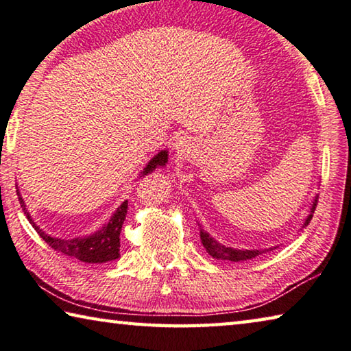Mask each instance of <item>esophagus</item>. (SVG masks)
Here are the masks:
<instances>
[{
    "instance_id": "esophagus-1",
    "label": "esophagus",
    "mask_w": 351,
    "mask_h": 351,
    "mask_svg": "<svg viewBox=\"0 0 351 351\" xmlns=\"http://www.w3.org/2000/svg\"><path fill=\"white\" fill-rule=\"evenodd\" d=\"M188 146V138L186 136H180L177 140V149H185Z\"/></svg>"
}]
</instances>
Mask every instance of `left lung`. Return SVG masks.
<instances>
[{
	"instance_id": "8db88e82",
	"label": "left lung",
	"mask_w": 351,
	"mask_h": 351,
	"mask_svg": "<svg viewBox=\"0 0 351 351\" xmlns=\"http://www.w3.org/2000/svg\"><path fill=\"white\" fill-rule=\"evenodd\" d=\"M317 202H319V196L315 197V200H314L313 208H311V215L306 217L305 227L308 226L309 221H311L315 206H317ZM199 232H200V241H202L205 250L208 252V255L216 258V260H226V261H237L238 263V261L252 260V258H255V256L263 254L261 250H238V249H232V247H226V245L219 244L217 241L211 238L204 228H200Z\"/></svg>"
}]
</instances>
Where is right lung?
I'll list each match as a JSON object with an SVG mask.
<instances>
[{
    "label": "right lung",
    "instance_id": "obj_1",
    "mask_svg": "<svg viewBox=\"0 0 351 351\" xmlns=\"http://www.w3.org/2000/svg\"><path fill=\"white\" fill-rule=\"evenodd\" d=\"M168 162V152L163 151L155 155V157L149 162V165L143 171V174H151L158 166H165ZM16 194H19V200L21 204V208L25 211L27 221L32 223V227L36 228V232L40 234V238L45 239V243L48 244L51 249H54L59 254L76 258L79 261L84 263H93V264H101L107 261H113L119 256V233H121L123 223L125 219V215H128V200L123 202L121 206H118L117 213L113 215L110 222L106 223L101 230H97L96 233L90 234V237L85 238H74V239H59L53 238L49 234H46L43 230H40L34 223L32 217L27 213L25 208V202H23V197L20 196L19 188H16Z\"/></svg>",
    "mask_w": 351,
    "mask_h": 351
}]
</instances>
